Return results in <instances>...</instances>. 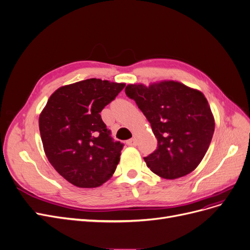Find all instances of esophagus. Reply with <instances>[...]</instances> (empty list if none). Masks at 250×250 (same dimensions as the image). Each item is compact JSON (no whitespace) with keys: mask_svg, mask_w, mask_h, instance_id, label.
<instances>
[{"mask_svg":"<svg viewBox=\"0 0 250 250\" xmlns=\"http://www.w3.org/2000/svg\"><path fill=\"white\" fill-rule=\"evenodd\" d=\"M126 144H127L128 146H137V140H136V139L128 140L127 142H126Z\"/></svg>","mask_w":250,"mask_h":250,"instance_id":"esophagus-1","label":"esophagus"}]
</instances>
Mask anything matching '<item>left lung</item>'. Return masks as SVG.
Returning a JSON list of instances; mask_svg holds the SVG:
<instances>
[{"mask_svg": "<svg viewBox=\"0 0 250 250\" xmlns=\"http://www.w3.org/2000/svg\"><path fill=\"white\" fill-rule=\"evenodd\" d=\"M133 99L150 123L157 148L144 160L165 179H178L198 167L214 132V119L204 95L178 82L127 84Z\"/></svg>", "mask_w": 250, "mask_h": 250, "instance_id": "obj_1", "label": "left lung"}]
</instances>
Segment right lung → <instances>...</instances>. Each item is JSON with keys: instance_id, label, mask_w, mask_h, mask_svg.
<instances>
[{"instance_id": "right-lung-1", "label": "right lung", "mask_w": 250, "mask_h": 250, "mask_svg": "<svg viewBox=\"0 0 250 250\" xmlns=\"http://www.w3.org/2000/svg\"><path fill=\"white\" fill-rule=\"evenodd\" d=\"M125 83L90 79L54 92L39 118L45 153L60 175L80 188L109 180L124 144L111 138L100 112Z\"/></svg>"}]
</instances>
